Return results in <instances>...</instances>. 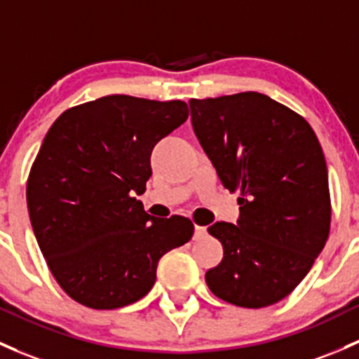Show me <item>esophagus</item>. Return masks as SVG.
<instances>
[{"label": "esophagus", "instance_id": "obj_1", "mask_svg": "<svg viewBox=\"0 0 359 359\" xmlns=\"http://www.w3.org/2000/svg\"><path fill=\"white\" fill-rule=\"evenodd\" d=\"M206 236H208V230H206V227H199V225H196V227H194V239L201 241V239H205Z\"/></svg>", "mask_w": 359, "mask_h": 359}]
</instances>
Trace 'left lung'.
Masks as SVG:
<instances>
[{"label":"left lung","mask_w":359,"mask_h":359,"mask_svg":"<svg viewBox=\"0 0 359 359\" xmlns=\"http://www.w3.org/2000/svg\"><path fill=\"white\" fill-rule=\"evenodd\" d=\"M199 144L225 189L241 191L237 224L208 229L224 246L206 271L230 304L265 308L306 277L330 232L329 172L306 120L262 93L191 100Z\"/></svg>","instance_id":"left-lung-1"}]
</instances>
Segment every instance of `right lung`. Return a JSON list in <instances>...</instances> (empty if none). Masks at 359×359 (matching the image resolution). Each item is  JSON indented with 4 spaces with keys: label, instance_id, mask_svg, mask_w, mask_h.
Wrapping results in <instances>:
<instances>
[{
    "label": "right lung",
    "instance_id": "right-lung-1",
    "mask_svg": "<svg viewBox=\"0 0 359 359\" xmlns=\"http://www.w3.org/2000/svg\"><path fill=\"white\" fill-rule=\"evenodd\" d=\"M184 101L111 94L63 111L44 137L27 180L34 236L60 287L93 309L135 303L158 262L191 241L189 218L151 217V151L182 126Z\"/></svg>",
    "mask_w": 359,
    "mask_h": 359
}]
</instances>
